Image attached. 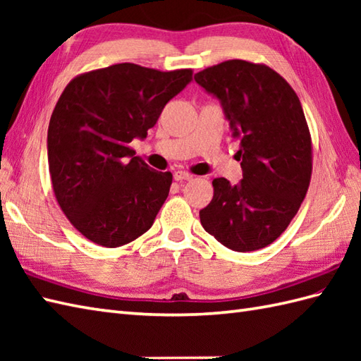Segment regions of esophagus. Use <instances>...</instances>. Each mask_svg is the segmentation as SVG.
I'll use <instances>...</instances> for the list:
<instances>
[{"label":"esophagus","mask_w":361,"mask_h":361,"mask_svg":"<svg viewBox=\"0 0 361 361\" xmlns=\"http://www.w3.org/2000/svg\"><path fill=\"white\" fill-rule=\"evenodd\" d=\"M192 173H189V172H185V171H176L175 173H173V178L176 180V181H189V180H192Z\"/></svg>","instance_id":"obj_1"}]
</instances>
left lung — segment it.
<instances>
[{
    "instance_id": "obj_1",
    "label": "left lung",
    "mask_w": 361,
    "mask_h": 361,
    "mask_svg": "<svg viewBox=\"0 0 361 361\" xmlns=\"http://www.w3.org/2000/svg\"><path fill=\"white\" fill-rule=\"evenodd\" d=\"M224 105L240 137L243 178L212 181L211 203L200 211L206 233L226 248H265L286 231L312 176V136L295 90L264 63L226 60L194 75Z\"/></svg>"
}]
</instances>
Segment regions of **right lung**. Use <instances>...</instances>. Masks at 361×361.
Wrapping results in <instances>:
<instances>
[{
    "label": "right lung",
    "instance_id": "right-lung-1",
    "mask_svg": "<svg viewBox=\"0 0 361 361\" xmlns=\"http://www.w3.org/2000/svg\"><path fill=\"white\" fill-rule=\"evenodd\" d=\"M192 70L118 63L75 75L48 128L49 173L60 209L88 240L116 248L149 231L172 185L130 147L157 124Z\"/></svg>",
    "mask_w": 361,
    "mask_h": 361
}]
</instances>
